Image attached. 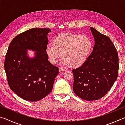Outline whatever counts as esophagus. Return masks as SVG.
Segmentation results:
<instances>
[{"mask_svg": "<svg viewBox=\"0 0 125 125\" xmlns=\"http://www.w3.org/2000/svg\"><path fill=\"white\" fill-rule=\"evenodd\" d=\"M65 71V69L61 67H59V71L60 72H62V71Z\"/></svg>", "mask_w": 125, "mask_h": 125, "instance_id": "34e87169", "label": "esophagus"}]
</instances>
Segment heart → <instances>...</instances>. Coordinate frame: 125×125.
Instances as JSON below:
<instances>
[{
    "instance_id": "b5f03b06",
    "label": "heart",
    "mask_w": 125,
    "mask_h": 125,
    "mask_svg": "<svg viewBox=\"0 0 125 125\" xmlns=\"http://www.w3.org/2000/svg\"><path fill=\"white\" fill-rule=\"evenodd\" d=\"M92 46V40L86 36L64 33L54 38L53 45H47L46 52L52 64H56L62 54V64L77 67L86 60Z\"/></svg>"
}]
</instances>
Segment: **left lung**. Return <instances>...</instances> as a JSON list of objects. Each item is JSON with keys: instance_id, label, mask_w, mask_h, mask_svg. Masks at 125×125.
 <instances>
[{"instance_id": "obj_1", "label": "left lung", "mask_w": 125, "mask_h": 125, "mask_svg": "<svg viewBox=\"0 0 125 125\" xmlns=\"http://www.w3.org/2000/svg\"><path fill=\"white\" fill-rule=\"evenodd\" d=\"M90 30L95 45L93 51L84 63L73 69V89L80 98L92 101L105 95L117 78L118 53L107 36L93 27Z\"/></svg>"}]
</instances>
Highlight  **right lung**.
Instances as JSON below:
<instances>
[{"instance_id": "obj_1", "label": "right lung", "mask_w": 125, "mask_h": 125, "mask_svg": "<svg viewBox=\"0 0 125 125\" xmlns=\"http://www.w3.org/2000/svg\"><path fill=\"white\" fill-rule=\"evenodd\" d=\"M48 28H33L17 35L9 45L4 62L8 82L21 98L29 101L41 100L52 90L58 68L48 60L46 52ZM27 49L35 50L30 59Z\"/></svg>"}]
</instances>
